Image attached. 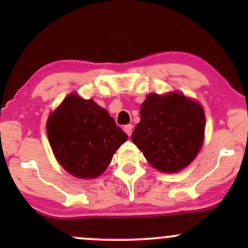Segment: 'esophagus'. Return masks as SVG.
Returning <instances> with one entry per match:
<instances>
[{"mask_svg":"<svg viewBox=\"0 0 248 248\" xmlns=\"http://www.w3.org/2000/svg\"><path fill=\"white\" fill-rule=\"evenodd\" d=\"M124 133L127 134V136L131 137L132 131H133V126H132V124H126V126L124 127Z\"/></svg>","mask_w":248,"mask_h":248,"instance_id":"34e87169","label":"esophagus"}]
</instances>
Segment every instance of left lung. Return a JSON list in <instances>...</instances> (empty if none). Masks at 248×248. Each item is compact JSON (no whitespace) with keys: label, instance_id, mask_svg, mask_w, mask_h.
Returning <instances> with one entry per match:
<instances>
[{"label":"left lung","instance_id":"1","mask_svg":"<svg viewBox=\"0 0 248 248\" xmlns=\"http://www.w3.org/2000/svg\"><path fill=\"white\" fill-rule=\"evenodd\" d=\"M204 131L205 114L198 102L179 92L150 93L140 107L132 141L157 170L177 172L196 158Z\"/></svg>","mask_w":248,"mask_h":248}]
</instances>
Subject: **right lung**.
Segmentation results:
<instances>
[{
	"instance_id": "right-lung-1",
	"label": "right lung",
	"mask_w": 248,
	"mask_h": 248,
	"mask_svg": "<svg viewBox=\"0 0 248 248\" xmlns=\"http://www.w3.org/2000/svg\"><path fill=\"white\" fill-rule=\"evenodd\" d=\"M46 133L57 162L79 179L103 174L116 150L128 139L106 109L76 93L50 114Z\"/></svg>"
}]
</instances>
